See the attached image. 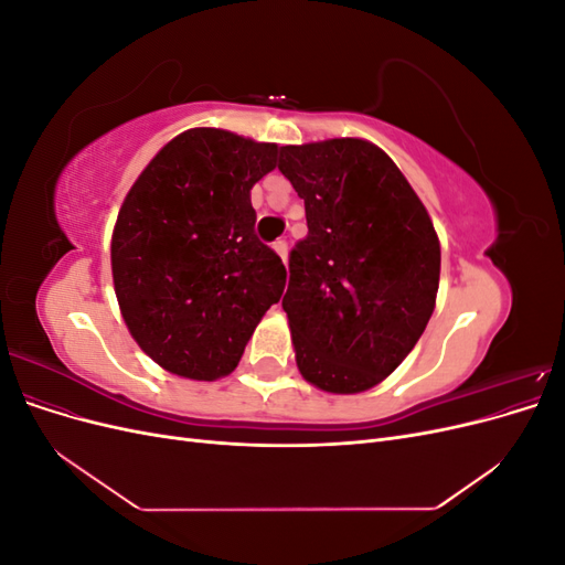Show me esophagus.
<instances>
[{"mask_svg":"<svg viewBox=\"0 0 565 565\" xmlns=\"http://www.w3.org/2000/svg\"><path fill=\"white\" fill-rule=\"evenodd\" d=\"M273 249L278 252V256H280L282 262H287V241H285V237H278V241L273 243Z\"/></svg>","mask_w":565,"mask_h":565,"instance_id":"esophagus-1","label":"esophagus"}]
</instances>
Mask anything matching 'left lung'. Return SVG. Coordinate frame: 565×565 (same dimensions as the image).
Masks as SVG:
<instances>
[{"instance_id": "obj_1", "label": "left lung", "mask_w": 565, "mask_h": 565, "mask_svg": "<svg viewBox=\"0 0 565 565\" xmlns=\"http://www.w3.org/2000/svg\"><path fill=\"white\" fill-rule=\"evenodd\" d=\"M309 235L289 252L282 309L306 382L330 393L380 384L429 322L440 245L422 200L361 139L282 146Z\"/></svg>"}]
</instances>
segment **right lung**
<instances>
[{
    "mask_svg": "<svg viewBox=\"0 0 565 565\" xmlns=\"http://www.w3.org/2000/svg\"><path fill=\"white\" fill-rule=\"evenodd\" d=\"M278 146L224 129L169 141L127 193L113 231V280L125 322L164 370L212 382L241 363L287 270L254 233L252 185Z\"/></svg>",
    "mask_w": 565,
    "mask_h": 565,
    "instance_id": "right-lung-1",
    "label": "right lung"
}]
</instances>
